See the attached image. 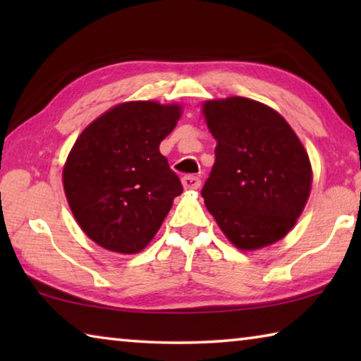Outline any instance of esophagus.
Segmentation results:
<instances>
[{
	"label": "esophagus",
	"mask_w": 361,
	"mask_h": 361,
	"mask_svg": "<svg viewBox=\"0 0 361 361\" xmlns=\"http://www.w3.org/2000/svg\"><path fill=\"white\" fill-rule=\"evenodd\" d=\"M181 183H183V186H185V189H199L200 188V180L194 175H185L181 178Z\"/></svg>",
	"instance_id": "esophagus-1"
}]
</instances>
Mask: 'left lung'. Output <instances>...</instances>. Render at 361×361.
I'll return each mask as SVG.
<instances>
[{
  "instance_id": "1",
  "label": "left lung",
  "mask_w": 361,
  "mask_h": 361,
  "mask_svg": "<svg viewBox=\"0 0 361 361\" xmlns=\"http://www.w3.org/2000/svg\"><path fill=\"white\" fill-rule=\"evenodd\" d=\"M216 140L202 197L219 229L240 250H258L288 234L307 202L312 167L282 116L264 103L229 97L204 103Z\"/></svg>"
}]
</instances>
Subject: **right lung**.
<instances>
[{
  "label": "right lung",
  "instance_id": "right-lung-1",
  "mask_svg": "<svg viewBox=\"0 0 361 361\" xmlns=\"http://www.w3.org/2000/svg\"><path fill=\"white\" fill-rule=\"evenodd\" d=\"M178 105L127 102L108 109L78 137L63 167V188L78 224L116 253L151 242L183 192L159 145L175 129Z\"/></svg>",
  "mask_w": 361,
  "mask_h": 361
}]
</instances>
